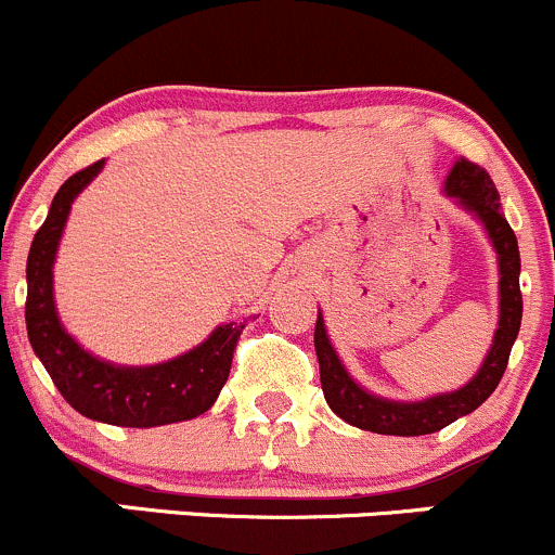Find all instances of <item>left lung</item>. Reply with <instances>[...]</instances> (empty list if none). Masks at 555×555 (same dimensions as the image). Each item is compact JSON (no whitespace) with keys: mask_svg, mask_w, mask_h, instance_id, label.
<instances>
[{"mask_svg":"<svg viewBox=\"0 0 555 555\" xmlns=\"http://www.w3.org/2000/svg\"><path fill=\"white\" fill-rule=\"evenodd\" d=\"M444 194L454 199L460 209L481 223L489 244L498 253V295H500V317L494 330L492 346L483 356L481 366L468 383L447 393L428 396L420 401H396L385 396L372 393L353 380L351 372L337 356L326 335L324 317L319 311L317 330H313V346L319 356V375H322V390L330 410L337 417L346 420L361 430L383 436H425L447 428L457 417L470 415L483 401L492 396L508 366V356L521 326V289H518V273H521V258H518L516 233L505 220L500 207V194L494 189L487 170L468 159H457L444 180Z\"/></svg>","mask_w":555,"mask_h":555,"instance_id":"8db88e82","label":"left lung"}]
</instances>
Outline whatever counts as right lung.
<instances>
[{
  "mask_svg": "<svg viewBox=\"0 0 555 555\" xmlns=\"http://www.w3.org/2000/svg\"><path fill=\"white\" fill-rule=\"evenodd\" d=\"M103 165V159L95 162L61 185L42 229L34 236L26 262L28 340L55 388L79 415L125 428H156L194 420L215 404L229 380L233 348L247 319L220 324L207 340L170 361L127 366L98 359L79 346L57 317L52 287L57 244L74 199L101 175Z\"/></svg>",
  "mask_w": 555,
  "mask_h": 555,
  "instance_id": "right-lung-1",
  "label": "right lung"
}]
</instances>
